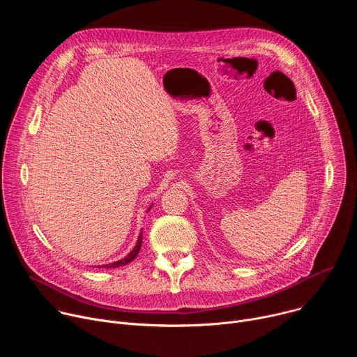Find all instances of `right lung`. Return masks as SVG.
Wrapping results in <instances>:
<instances>
[{
    "label": "right lung",
    "instance_id": "right-lung-1",
    "mask_svg": "<svg viewBox=\"0 0 357 357\" xmlns=\"http://www.w3.org/2000/svg\"><path fill=\"white\" fill-rule=\"evenodd\" d=\"M151 209V208H149ZM148 209V211H149ZM141 244H142V233H139V237H138V240H137V244H135V247L131 250V252L128 254V256H126L123 260H120V261H116V263H112V264H106V266H100V268H117V267H121V266H126V264H128V263H131L135 257H137V254L139 252V250H141Z\"/></svg>",
    "mask_w": 357,
    "mask_h": 357
}]
</instances>
